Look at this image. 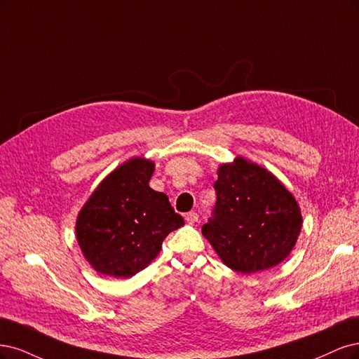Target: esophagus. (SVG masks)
Segmentation results:
<instances>
[{
    "label": "esophagus",
    "mask_w": 359,
    "mask_h": 359,
    "mask_svg": "<svg viewBox=\"0 0 359 359\" xmlns=\"http://www.w3.org/2000/svg\"><path fill=\"white\" fill-rule=\"evenodd\" d=\"M184 221H187L188 224H195L196 221H198V215H196L195 212H189L184 215Z\"/></svg>",
    "instance_id": "1"
}]
</instances>
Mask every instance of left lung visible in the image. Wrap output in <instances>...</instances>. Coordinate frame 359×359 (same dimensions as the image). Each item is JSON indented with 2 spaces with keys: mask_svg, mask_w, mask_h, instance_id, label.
I'll return each instance as SVG.
<instances>
[{
  "mask_svg": "<svg viewBox=\"0 0 359 359\" xmlns=\"http://www.w3.org/2000/svg\"><path fill=\"white\" fill-rule=\"evenodd\" d=\"M215 191L203 236L226 267L253 274L289 257L302 233V209L271 171L237 156L219 165Z\"/></svg>",
  "mask_w": 359,
  "mask_h": 359,
  "instance_id": "8db88e82",
  "label": "left lung"
}]
</instances>
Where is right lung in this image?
I'll use <instances>...</instances> for the list:
<instances>
[{"mask_svg": "<svg viewBox=\"0 0 359 359\" xmlns=\"http://www.w3.org/2000/svg\"><path fill=\"white\" fill-rule=\"evenodd\" d=\"M150 159L134 156L114 168L77 215L76 238L97 273L128 277L146 269L165 237L184 225L168 196L149 187Z\"/></svg>", "mask_w": 359, "mask_h": 359, "instance_id": "right-lung-1", "label": "right lung"}]
</instances>
